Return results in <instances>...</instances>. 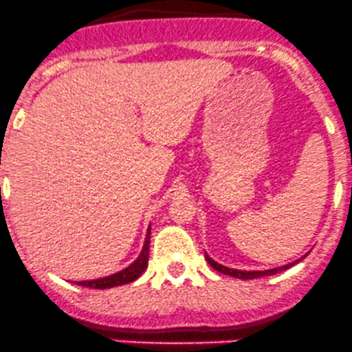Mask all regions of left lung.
<instances>
[{
  "label": "left lung",
  "instance_id": "left-lung-1",
  "mask_svg": "<svg viewBox=\"0 0 352 352\" xmlns=\"http://www.w3.org/2000/svg\"><path fill=\"white\" fill-rule=\"evenodd\" d=\"M307 256V253H305L304 256H300V258L296 260V262L292 263H287V265L283 267H277V268H270V270H236V268H230V267H225L221 265V263L214 262L213 258H210V256L205 255L206 262L210 263L211 267L214 268L217 272H220V274H225V275H230V277H236V278H241V280H252V278H258V277H267V275H274V274H278V272L282 270H287V268H290L292 265H296V263L300 262L302 258H305Z\"/></svg>",
  "mask_w": 352,
  "mask_h": 352
}]
</instances>
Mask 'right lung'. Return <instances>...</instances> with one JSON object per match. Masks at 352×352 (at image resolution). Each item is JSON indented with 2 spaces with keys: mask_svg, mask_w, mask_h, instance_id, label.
I'll return each instance as SVG.
<instances>
[{
  "mask_svg": "<svg viewBox=\"0 0 352 352\" xmlns=\"http://www.w3.org/2000/svg\"><path fill=\"white\" fill-rule=\"evenodd\" d=\"M149 243H151V226L147 228L144 247H142L139 256L131 263L129 267L117 272V274L109 275V277L96 278V280H84L77 283L82 287H90V289H111V287H119V285H124V283L134 282L135 278L141 277L142 272L147 268V262H149Z\"/></svg>",
  "mask_w": 352,
  "mask_h": 352,
  "instance_id": "right-lung-1",
  "label": "right lung"
}]
</instances>
